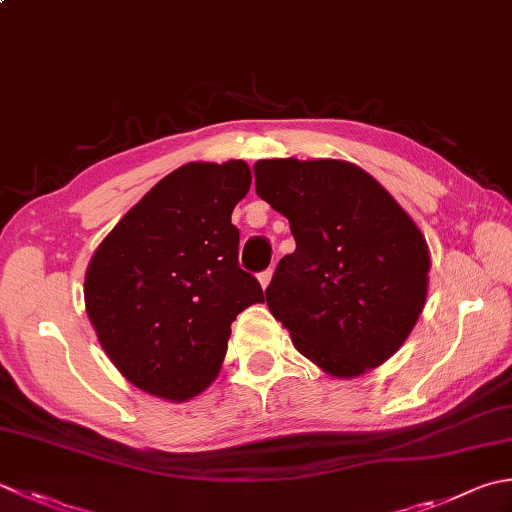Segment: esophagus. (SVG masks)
Listing matches in <instances>:
<instances>
[{
	"instance_id": "34e87169",
	"label": "esophagus",
	"mask_w": 512,
	"mask_h": 512,
	"mask_svg": "<svg viewBox=\"0 0 512 512\" xmlns=\"http://www.w3.org/2000/svg\"><path fill=\"white\" fill-rule=\"evenodd\" d=\"M270 279H273V268L264 270V273H259V284H262V288H268Z\"/></svg>"
}]
</instances>
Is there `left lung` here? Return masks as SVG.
Returning <instances> with one entry per match:
<instances>
[{"instance_id": "obj_1", "label": "left lung", "mask_w": 512, "mask_h": 512, "mask_svg": "<svg viewBox=\"0 0 512 512\" xmlns=\"http://www.w3.org/2000/svg\"><path fill=\"white\" fill-rule=\"evenodd\" d=\"M255 186L297 244L266 288L270 313L330 377L382 366L426 306L422 230L375 177L344 159H262Z\"/></svg>"}]
</instances>
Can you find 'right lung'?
<instances>
[{"mask_svg":"<svg viewBox=\"0 0 512 512\" xmlns=\"http://www.w3.org/2000/svg\"><path fill=\"white\" fill-rule=\"evenodd\" d=\"M242 159L190 162L157 182L90 257L84 302L130 384L188 402L222 370L230 324L264 290L239 268L233 208L250 188Z\"/></svg>","mask_w":512,"mask_h":512,"instance_id":"1","label":"right lung"}]
</instances>
